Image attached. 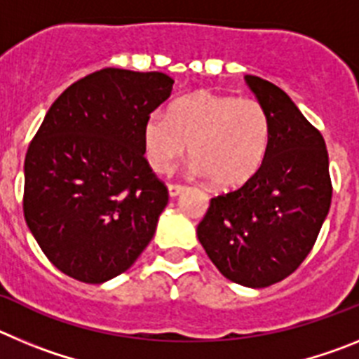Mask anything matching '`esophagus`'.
Returning <instances> with one entry per match:
<instances>
[{"label": "esophagus", "instance_id": "34e87169", "mask_svg": "<svg viewBox=\"0 0 359 359\" xmlns=\"http://www.w3.org/2000/svg\"><path fill=\"white\" fill-rule=\"evenodd\" d=\"M185 189H187V187L185 185H180V183H169V194H170V198H176V196H180Z\"/></svg>", "mask_w": 359, "mask_h": 359}]
</instances>
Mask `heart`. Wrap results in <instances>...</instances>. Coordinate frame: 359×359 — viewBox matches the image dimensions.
Listing matches in <instances>:
<instances>
[{
	"mask_svg": "<svg viewBox=\"0 0 359 359\" xmlns=\"http://www.w3.org/2000/svg\"><path fill=\"white\" fill-rule=\"evenodd\" d=\"M144 142L149 161L160 172L169 170L189 144L198 172L219 189H236L264 163L271 120L257 98L199 91L177 100L169 116L152 113Z\"/></svg>",
	"mask_w": 359,
	"mask_h": 359,
	"instance_id": "heart-1",
	"label": "heart"
}]
</instances>
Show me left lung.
Here are the masks:
<instances>
[{
  "mask_svg": "<svg viewBox=\"0 0 359 359\" xmlns=\"http://www.w3.org/2000/svg\"><path fill=\"white\" fill-rule=\"evenodd\" d=\"M244 79L269 113L268 154L250 182L210 199L198 239L228 280L266 287L309 255L329 214L332 183L322 133L278 86Z\"/></svg>",
  "mask_w": 359,
  "mask_h": 359,
  "instance_id": "obj_1",
  "label": "left lung"
}]
</instances>
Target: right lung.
Listing matches in <instances>:
<instances>
[{
	"label": "right lung",
	"instance_id": "add662e5",
	"mask_svg": "<svg viewBox=\"0 0 359 359\" xmlns=\"http://www.w3.org/2000/svg\"><path fill=\"white\" fill-rule=\"evenodd\" d=\"M161 72L104 68L57 98L25 158V221L48 261L86 284L147 248L169 190L145 160L144 128L170 97Z\"/></svg>",
	"mask_w": 359,
	"mask_h": 359
}]
</instances>
